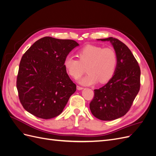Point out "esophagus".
Here are the masks:
<instances>
[{
  "label": "esophagus",
  "instance_id": "obj_1",
  "mask_svg": "<svg viewBox=\"0 0 156 156\" xmlns=\"http://www.w3.org/2000/svg\"><path fill=\"white\" fill-rule=\"evenodd\" d=\"M77 90H82V89H83V88L82 87H80V86H77Z\"/></svg>",
  "mask_w": 156,
  "mask_h": 156
}]
</instances>
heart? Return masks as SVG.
<instances>
[{"mask_svg":"<svg viewBox=\"0 0 156 156\" xmlns=\"http://www.w3.org/2000/svg\"><path fill=\"white\" fill-rule=\"evenodd\" d=\"M77 56L79 60L67 56L64 65L68 73L74 79L81 77L87 68L88 74L79 80V83L83 85H92L98 81L105 83L115 74L118 58L115 51L111 48L88 45L79 51Z\"/></svg>","mask_w":156,"mask_h":156,"instance_id":"b5f03b06","label":"heart"}]
</instances>
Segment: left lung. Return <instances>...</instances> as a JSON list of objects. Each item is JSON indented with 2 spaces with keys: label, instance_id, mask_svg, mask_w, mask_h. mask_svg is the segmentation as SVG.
I'll list each match as a JSON object with an SVG mask.
<instances>
[{
  "label": "left lung",
  "instance_id": "obj_1",
  "mask_svg": "<svg viewBox=\"0 0 156 156\" xmlns=\"http://www.w3.org/2000/svg\"><path fill=\"white\" fill-rule=\"evenodd\" d=\"M98 40L111 42L118 62L115 74L108 82L94 90L90 109L97 119L110 121L124 116L129 110L140 90V69L133 55L123 42L112 37Z\"/></svg>",
  "mask_w": 156,
  "mask_h": 156
}]
</instances>
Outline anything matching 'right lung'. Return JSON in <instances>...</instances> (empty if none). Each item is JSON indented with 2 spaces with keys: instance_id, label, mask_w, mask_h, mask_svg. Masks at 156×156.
Segmentation results:
<instances>
[{
  "instance_id": "add662e5",
  "label": "right lung",
  "mask_w": 156,
  "mask_h": 156,
  "mask_svg": "<svg viewBox=\"0 0 156 156\" xmlns=\"http://www.w3.org/2000/svg\"><path fill=\"white\" fill-rule=\"evenodd\" d=\"M79 45L72 40L44 37L36 41L20 61L17 89L23 108L34 116L50 119L58 116L76 91L64 60Z\"/></svg>"
}]
</instances>
